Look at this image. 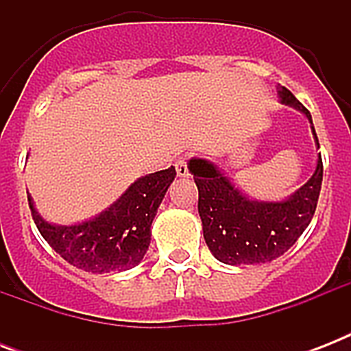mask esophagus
Listing matches in <instances>:
<instances>
[{"mask_svg":"<svg viewBox=\"0 0 351 351\" xmlns=\"http://www.w3.org/2000/svg\"><path fill=\"white\" fill-rule=\"evenodd\" d=\"M175 169H176V175H178V176H189V167H187V156H180V158H176Z\"/></svg>","mask_w":351,"mask_h":351,"instance_id":"obj_1","label":"esophagus"}]
</instances>
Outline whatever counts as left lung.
Listing matches in <instances>:
<instances>
[{"label":"left lung","mask_w":351,"mask_h":351,"mask_svg":"<svg viewBox=\"0 0 351 351\" xmlns=\"http://www.w3.org/2000/svg\"><path fill=\"white\" fill-rule=\"evenodd\" d=\"M278 95L282 104L302 111L311 121L310 111L291 90L282 87ZM315 142L319 145L317 134ZM189 171L198 187V213L206 244L215 258L231 266L264 264L284 255L310 226L322 184L321 154L313 176L284 202L250 200L206 160H191Z\"/></svg>","instance_id":"1"}]
</instances>
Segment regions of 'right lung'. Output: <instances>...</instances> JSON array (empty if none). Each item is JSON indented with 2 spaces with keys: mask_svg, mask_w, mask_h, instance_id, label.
<instances>
[{
  "mask_svg": "<svg viewBox=\"0 0 351 351\" xmlns=\"http://www.w3.org/2000/svg\"><path fill=\"white\" fill-rule=\"evenodd\" d=\"M175 167L138 178L111 208L76 226H52L29 208L36 228L58 255L90 273L123 271L142 261L151 242V224Z\"/></svg>",
  "mask_w": 351,
  "mask_h": 351,
  "instance_id": "obj_1",
  "label": "right lung"
}]
</instances>
